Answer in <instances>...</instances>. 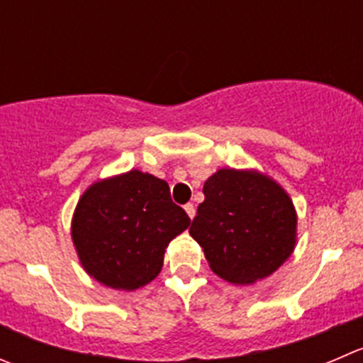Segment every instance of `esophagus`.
<instances>
[{
	"label": "esophagus",
	"instance_id": "1",
	"mask_svg": "<svg viewBox=\"0 0 363 363\" xmlns=\"http://www.w3.org/2000/svg\"><path fill=\"white\" fill-rule=\"evenodd\" d=\"M184 209H186V213H188V216L191 218V220H193V216H195V213H196V211H195V206H193V203H186Z\"/></svg>",
	"mask_w": 363,
	"mask_h": 363
}]
</instances>
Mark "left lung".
I'll list each match as a JSON object with an SVG mask.
<instances>
[{
	"instance_id": "left-lung-1",
	"label": "left lung",
	"mask_w": 363,
	"mask_h": 363,
	"mask_svg": "<svg viewBox=\"0 0 363 363\" xmlns=\"http://www.w3.org/2000/svg\"><path fill=\"white\" fill-rule=\"evenodd\" d=\"M203 196L189 234L218 277L253 284L293 253L296 213L275 181L257 172L223 168L207 179Z\"/></svg>"
}]
</instances>
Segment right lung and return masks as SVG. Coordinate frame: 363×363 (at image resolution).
<instances>
[{"instance_id":"right-lung-1","label":"right lung","mask_w":363,"mask_h":363,"mask_svg":"<svg viewBox=\"0 0 363 363\" xmlns=\"http://www.w3.org/2000/svg\"><path fill=\"white\" fill-rule=\"evenodd\" d=\"M188 225L163 179L131 170L84 191L72 241L88 275L113 289L135 291L160 275L164 248Z\"/></svg>"}]
</instances>
